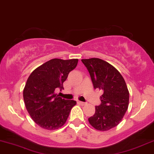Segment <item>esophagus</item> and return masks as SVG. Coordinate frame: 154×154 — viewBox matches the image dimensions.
<instances>
[{"label": "esophagus", "mask_w": 154, "mask_h": 154, "mask_svg": "<svg viewBox=\"0 0 154 154\" xmlns=\"http://www.w3.org/2000/svg\"><path fill=\"white\" fill-rule=\"evenodd\" d=\"M77 103H78L79 104H80V105L82 106H85L86 105V103H85V102H82V101H77Z\"/></svg>", "instance_id": "obj_1"}]
</instances>
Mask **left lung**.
I'll use <instances>...</instances> for the list:
<instances>
[{"instance_id":"8db88e82","label":"left lung","mask_w":154,"mask_h":154,"mask_svg":"<svg viewBox=\"0 0 154 154\" xmlns=\"http://www.w3.org/2000/svg\"><path fill=\"white\" fill-rule=\"evenodd\" d=\"M91 76L94 89L103 90L101 103L88 119L97 130L107 131L120 123L129 106L130 94L125 81L118 69L100 58L82 59Z\"/></svg>"}]
</instances>
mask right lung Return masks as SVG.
Masks as SVG:
<instances>
[{
  "mask_svg": "<svg viewBox=\"0 0 154 154\" xmlns=\"http://www.w3.org/2000/svg\"><path fill=\"white\" fill-rule=\"evenodd\" d=\"M77 63L78 59H51L28 77L23 90L24 104L31 118L41 128L48 130L61 128L77 103L58 97L55 91L64 89L63 82Z\"/></svg>",
  "mask_w": 154,
  "mask_h": 154,
  "instance_id": "add662e5",
  "label": "right lung"
}]
</instances>
